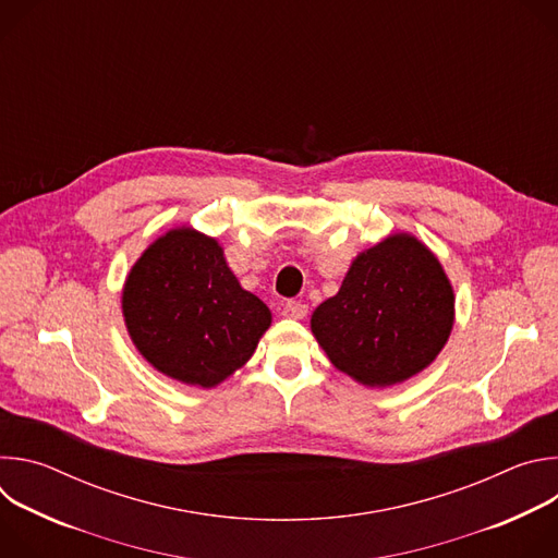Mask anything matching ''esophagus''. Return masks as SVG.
<instances>
[{
	"label": "esophagus",
	"mask_w": 558,
	"mask_h": 558,
	"mask_svg": "<svg viewBox=\"0 0 558 558\" xmlns=\"http://www.w3.org/2000/svg\"><path fill=\"white\" fill-rule=\"evenodd\" d=\"M306 311H308V306L298 302V300L282 302V315L289 317V320H302V317L306 315Z\"/></svg>",
	"instance_id": "34e87169"
}]
</instances>
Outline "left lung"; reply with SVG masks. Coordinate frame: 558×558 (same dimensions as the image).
Here are the masks:
<instances>
[{"mask_svg": "<svg viewBox=\"0 0 558 558\" xmlns=\"http://www.w3.org/2000/svg\"><path fill=\"white\" fill-rule=\"evenodd\" d=\"M454 323V293L437 256L411 233L362 252L340 291L311 315L331 364L364 386H392L439 355Z\"/></svg>", "mask_w": 558, "mask_h": 558, "instance_id": "8db88e82", "label": "left lung"}]
</instances>
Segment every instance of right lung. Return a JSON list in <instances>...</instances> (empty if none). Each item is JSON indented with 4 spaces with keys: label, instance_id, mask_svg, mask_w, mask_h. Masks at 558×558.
<instances>
[{
    "label": "right lung",
    "instance_id": "1",
    "mask_svg": "<svg viewBox=\"0 0 558 558\" xmlns=\"http://www.w3.org/2000/svg\"><path fill=\"white\" fill-rule=\"evenodd\" d=\"M121 306L138 353L201 388L241 368L271 325L269 306L235 280L216 238L192 227L170 229L141 254Z\"/></svg>",
    "mask_w": 558,
    "mask_h": 558
}]
</instances>
